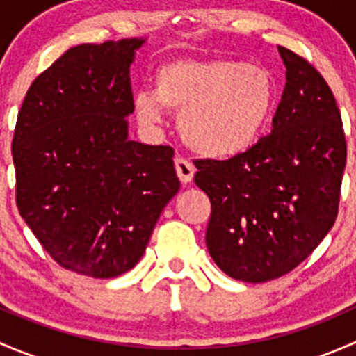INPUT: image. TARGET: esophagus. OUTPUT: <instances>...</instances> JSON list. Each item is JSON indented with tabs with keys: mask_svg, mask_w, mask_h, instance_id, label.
<instances>
[{
	"mask_svg": "<svg viewBox=\"0 0 356 356\" xmlns=\"http://www.w3.org/2000/svg\"><path fill=\"white\" fill-rule=\"evenodd\" d=\"M174 163H175V172H177L179 181H181L182 184H189V182L193 181V177H195V172H196L195 165L182 156L175 158Z\"/></svg>",
	"mask_w": 356,
	"mask_h": 356,
	"instance_id": "esophagus-1",
	"label": "esophagus"
}]
</instances>
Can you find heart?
<instances>
[{"label": "heart", "instance_id": "obj_1", "mask_svg": "<svg viewBox=\"0 0 356 356\" xmlns=\"http://www.w3.org/2000/svg\"><path fill=\"white\" fill-rule=\"evenodd\" d=\"M275 103V82L264 67L232 58H177L155 74V91L132 98L136 117L160 122L179 111L177 129L189 149L207 158H232L253 148Z\"/></svg>", "mask_w": 356, "mask_h": 356}]
</instances>
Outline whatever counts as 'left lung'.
I'll list each match as a JSON object with an SVG mask.
<instances>
[{"label":"left lung","mask_w":356,"mask_h":356,"mask_svg":"<svg viewBox=\"0 0 356 356\" xmlns=\"http://www.w3.org/2000/svg\"><path fill=\"white\" fill-rule=\"evenodd\" d=\"M286 88L274 129L229 160H196L195 182L211 201L207 248L236 281L288 274L321 245L337 217L346 139L327 82L279 46Z\"/></svg>","instance_id":"obj_1"}]
</instances>
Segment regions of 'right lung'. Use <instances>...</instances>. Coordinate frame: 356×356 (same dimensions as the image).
<instances>
[{
    "mask_svg": "<svg viewBox=\"0 0 356 356\" xmlns=\"http://www.w3.org/2000/svg\"><path fill=\"white\" fill-rule=\"evenodd\" d=\"M143 38L79 44L35 77L12 143L17 207L63 268L131 270L181 182L174 149L129 139V67Z\"/></svg>",
    "mask_w": 356,
    "mask_h": 356,
    "instance_id": "obj_1",
    "label": "right lung"
}]
</instances>
